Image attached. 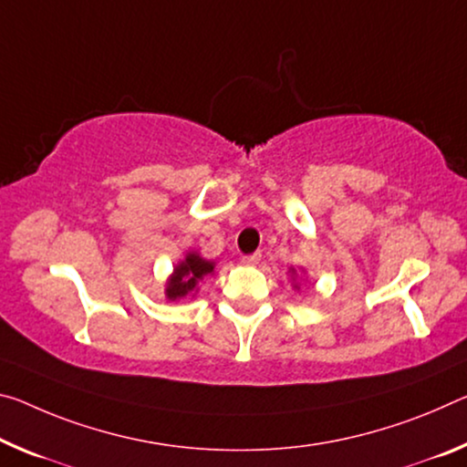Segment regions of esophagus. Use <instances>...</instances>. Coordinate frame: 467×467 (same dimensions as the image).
<instances>
[{"label": "esophagus", "mask_w": 467, "mask_h": 467, "mask_svg": "<svg viewBox=\"0 0 467 467\" xmlns=\"http://www.w3.org/2000/svg\"><path fill=\"white\" fill-rule=\"evenodd\" d=\"M260 260H262L260 251H255V254H249V255H243V264H247V265L260 264Z\"/></svg>", "instance_id": "esophagus-1"}]
</instances>
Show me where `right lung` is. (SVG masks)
I'll return each mask as SVG.
<instances>
[{
	"mask_svg": "<svg viewBox=\"0 0 467 467\" xmlns=\"http://www.w3.org/2000/svg\"><path fill=\"white\" fill-rule=\"evenodd\" d=\"M210 272H213L212 262H205L203 257H199L197 254H189L184 257V262L174 268L172 278H170V283L166 286L168 299H181L187 293L195 291L199 280Z\"/></svg>",
	"mask_w": 467,
	"mask_h": 467,
	"instance_id": "obj_1",
	"label": "right lung"
}]
</instances>
